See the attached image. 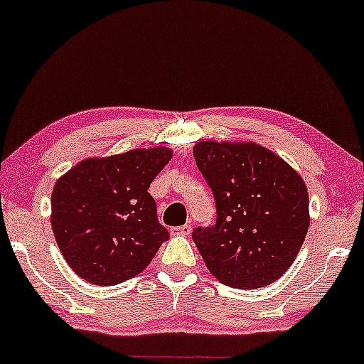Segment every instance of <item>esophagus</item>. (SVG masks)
Returning a JSON list of instances; mask_svg holds the SVG:
<instances>
[{
	"label": "esophagus",
	"instance_id": "34e87169",
	"mask_svg": "<svg viewBox=\"0 0 364 364\" xmlns=\"http://www.w3.org/2000/svg\"><path fill=\"white\" fill-rule=\"evenodd\" d=\"M191 232H192L191 224H183V225H178V228H172V234H177V235H188Z\"/></svg>",
	"mask_w": 364,
	"mask_h": 364
}]
</instances>
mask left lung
I'll use <instances>...</instances> for the list:
<instances>
[{"label": "left lung", "instance_id": "obj_1", "mask_svg": "<svg viewBox=\"0 0 364 364\" xmlns=\"http://www.w3.org/2000/svg\"><path fill=\"white\" fill-rule=\"evenodd\" d=\"M193 159L217 210L214 225L192 232L207 269L237 289H257L279 279L308 234L303 178L256 144L200 141Z\"/></svg>", "mask_w": 364, "mask_h": 364}]
</instances>
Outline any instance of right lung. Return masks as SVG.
<instances>
[{
  "label": "right lung",
  "instance_id": "1",
  "mask_svg": "<svg viewBox=\"0 0 364 364\" xmlns=\"http://www.w3.org/2000/svg\"><path fill=\"white\" fill-rule=\"evenodd\" d=\"M171 159L165 147L87 159L55 183L51 228L82 279L97 286L130 279L168 239L149 187Z\"/></svg>",
  "mask_w": 364,
  "mask_h": 364
}]
</instances>
